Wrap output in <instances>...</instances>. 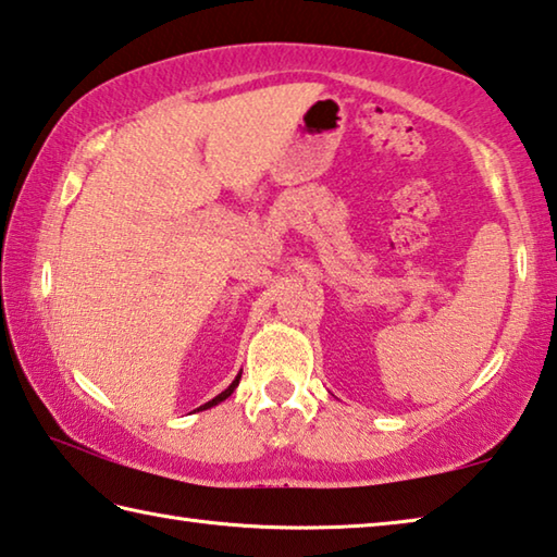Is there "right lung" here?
<instances>
[{"label": "right lung", "mask_w": 557, "mask_h": 557, "mask_svg": "<svg viewBox=\"0 0 557 557\" xmlns=\"http://www.w3.org/2000/svg\"><path fill=\"white\" fill-rule=\"evenodd\" d=\"M242 376V374H239ZM239 376L237 379H234V382L227 386V388H224V392L220 394V396H214L212 398V401H208V404H205V406H200V408H210V406H218L220 401H224V398H227V396H232V392H234V388H237V384H239Z\"/></svg>", "instance_id": "obj_1"}]
</instances>
